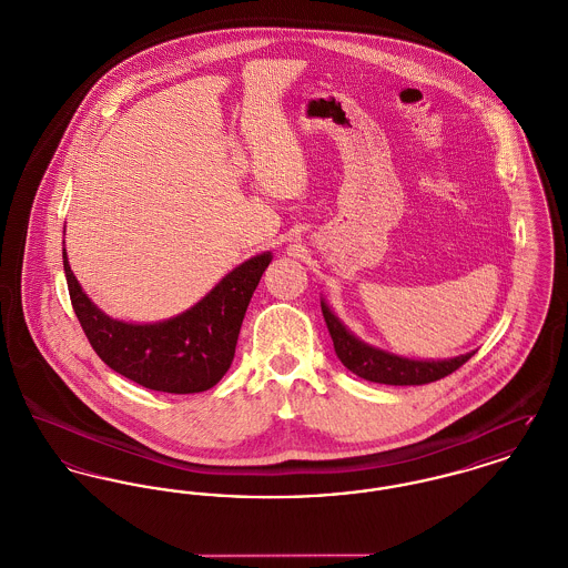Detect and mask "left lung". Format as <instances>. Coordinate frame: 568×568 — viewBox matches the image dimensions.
Returning a JSON list of instances; mask_svg holds the SVG:
<instances>
[{
    "instance_id": "1",
    "label": "left lung",
    "mask_w": 568,
    "mask_h": 568,
    "mask_svg": "<svg viewBox=\"0 0 568 568\" xmlns=\"http://www.w3.org/2000/svg\"><path fill=\"white\" fill-rule=\"evenodd\" d=\"M322 313L328 326V333L333 337V346L339 356V361L348 367L352 374L358 378H365L369 383L381 385H426L435 383L458 367H463L474 352L447 358V361H413L404 356H395L385 349L372 348L363 342H358L354 335H349L346 326L331 313V308L322 303Z\"/></svg>"
}]
</instances>
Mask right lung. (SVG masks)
Returning <instances> with one entry per match:
<instances>
[{
	"instance_id": "right-lung-1",
	"label": "right lung",
	"mask_w": 568,
	"mask_h": 568,
	"mask_svg": "<svg viewBox=\"0 0 568 568\" xmlns=\"http://www.w3.org/2000/svg\"><path fill=\"white\" fill-rule=\"evenodd\" d=\"M73 311L99 358L133 383L164 393H199L219 385L231 367L242 320L270 253L229 272L192 308L158 324H128L90 303L62 253Z\"/></svg>"
}]
</instances>
